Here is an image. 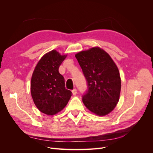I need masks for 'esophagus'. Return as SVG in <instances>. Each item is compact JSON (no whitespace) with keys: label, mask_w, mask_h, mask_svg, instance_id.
<instances>
[{"label":"esophagus","mask_w":153,"mask_h":153,"mask_svg":"<svg viewBox=\"0 0 153 153\" xmlns=\"http://www.w3.org/2000/svg\"><path fill=\"white\" fill-rule=\"evenodd\" d=\"M72 94L73 95H76L77 94V90L76 89H74L73 90H72Z\"/></svg>","instance_id":"obj_1"}]
</instances>
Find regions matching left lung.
I'll return each mask as SVG.
<instances>
[{"mask_svg": "<svg viewBox=\"0 0 153 153\" xmlns=\"http://www.w3.org/2000/svg\"><path fill=\"white\" fill-rule=\"evenodd\" d=\"M75 57L88 85L83 103L97 115L110 114L117 105L121 93V80L117 65L110 55L98 47L81 51Z\"/></svg>", "mask_w": 153, "mask_h": 153, "instance_id": "8db88e82", "label": "left lung"}]
</instances>
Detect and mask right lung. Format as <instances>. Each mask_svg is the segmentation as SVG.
<instances>
[{"label":"right lung","instance_id":"add662e5","mask_svg":"<svg viewBox=\"0 0 153 153\" xmlns=\"http://www.w3.org/2000/svg\"><path fill=\"white\" fill-rule=\"evenodd\" d=\"M67 57L56 50L45 53L40 59L32 73L30 92L38 109L48 115L57 114L65 107L71 92L65 88L59 68Z\"/></svg>","mask_w":153,"mask_h":153}]
</instances>
